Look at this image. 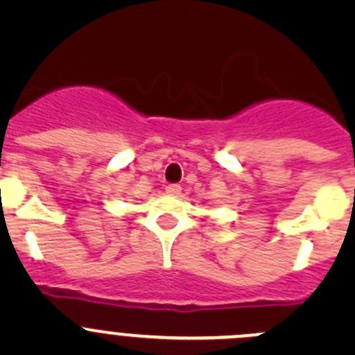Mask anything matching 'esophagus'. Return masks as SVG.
Returning <instances> with one entry per match:
<instances>
[{"instance_id":"34e87169","label":"esophagus","mask_w":355,"mask_h":355,"mask_svg":"<svg viewBox=\"0 0 355 355\" xmlns=\"http://www.w3.org/2000/svg\"><path fill=\"white\" fill-rule=\"evenodd\" d=\"M166 192L171 196H178L182 192V187L178 184H170L166 185Z\"/></svg>"}]
</instances>
